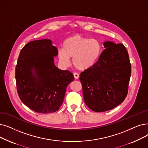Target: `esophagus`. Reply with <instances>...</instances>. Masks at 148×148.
Wrapping results in <instances>:
<instances>
[{
  "mask_svg": "<svg viewBox=\"0 0 148 148\" xmlns=\"http://www.w3.org/2000/svg\"><path fill=\"white\" fill-rule=\"evenodd\" d=\"M74 77L75 79H78L79 78V75L77 73H74Z\"/></svg>",
  "mask_w": 148,
  "mask_h": 148,
  "instance_id": "1",
  "label": "esophagus"
}]
</instances>
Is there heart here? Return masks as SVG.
<instances>
[{
  "label": "heart",
  "mask_w": 148,
  "mask_h": 148,
  "mask_svg": "<svg viewBox=\"0 0 148 148\" xmlns=\"http://www.w3.org/2000/svg\"><path fill=\"white\" fill-rule=\"evenodd\" d=\"M101 53L102 45L97 39L74 35L64 42L63 49L59 50L58 56L63 65L68 66L69 58H73V65L77 69L85 71L97 63Z\"/></svg>",
  "instance_id": "1"
}]
</instances>
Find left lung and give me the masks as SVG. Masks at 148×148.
Instances as JSON below:
<instances>
[{
	"label": "left lung",
	"instance_id": "obj_1",
	"mask_svg": "<svg viewBox=\"0 0 148 148\" xmlns=\"http://www.w3.org/2000/svg\"><path fill=\"white\" fill-rule=\"evenodd\" d=\"M105 49L97 63L79 79L87 106L100 112L112 110L125 99L131 74L129 55L122 43L103 42Z\"/></svg>",
	"mask_w": 148,
	"mask_h": 148
}]
</instances>
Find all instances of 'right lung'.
Listing matches in <instances>:
<instances>
[{
  "mask_svg": "<svg viewBox=\"0 0 148 148\" xmlns=\"http://www.w3.org/2000/svg\"><path fill=\"white\" fill-rule=\"evenodd\" d=\"M58 50L49 39L28 43L21 51L16 67L18 95L27 106L39 113L54 112L62 106L72 73L55 66Z\"/></svg>",
  "mask_w": 148,
  "mask_h": 148,
  "instance_id": "1",
  "label": "right lung"
}]
</instances>
